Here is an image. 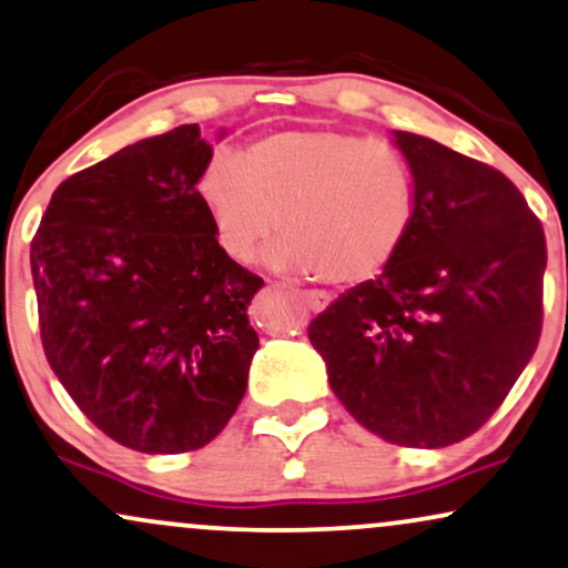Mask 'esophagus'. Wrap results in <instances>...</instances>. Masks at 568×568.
Instances as JSON below:
<instances>
[{
    "label": "esophagus",
    "mask_w": 568,
    "mask_h": 568,
    "mask_svg": "<svg viewBox=\"0 0 568 568\" xmlns=\"http://www.w3.org/2000/svg\"><path fill=\"white\" fill-rule=\"evenodd\" d=\"M300 297H303V303L308 305V308H311L313 313L324 311L326 305H329V297H326L324 292H316V290H305V292H300Z\"/></svg>",
    "instance_id": "1"
}]
</instances>
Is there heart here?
<instances>
[{
    "instance_id": "1",
    "label": "heart",
    "mask_w": 568,
    "mask_h": 568,
    "mask_svg": "<svg viewBox=\"0 0 568 568\" xmlns=\"http://www.w3.org/2000/svg\"><path fill=\"white\" fill-rule=\"evenodd\" d=\"M196 199L229 260L246 263L273 231L268 263L295 276L356 286L377 278L409 239L417 170L402 145L348 130H282L212 153Z\"/></svg>"
}]
</instances>
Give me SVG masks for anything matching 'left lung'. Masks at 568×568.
<instances>
[{
	"label": "left lung",
	"mask_w": 568,
	"mask_h": 568,
	"mask_svg": "<svg viewBox=\"0 0 568 568\" xmlns=\"http://www.w3.org/2000/svg\"><path fill=\"white\" fill-rule=\"evenodd\" d=\"M417 170L398 257L308 326L335 396L385 442L442 449L499 409L542 332V223L495 166L396 132Z\"/></svg>",
	"instance_id": "obj_1"
}]
</instances>
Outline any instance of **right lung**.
<instances>
[{
  "label": "right lung",
  "mask_w": 568,
  "mask_h": 568,
  "mask_svg": "<svg viewBox=\"0 0 568 568\" xmlns=\"http://www.w3.org/2000/svg\"><path fill=\"white\" fill-rule=\"evenodd\" d=\"M199 124L65 178L31 239L44 356L95 428L143 455L202 449L242 404L263 278L220 252L196 199Z\"/></svg>",
  "instance_id": "obj_1"
}]
</instances>
